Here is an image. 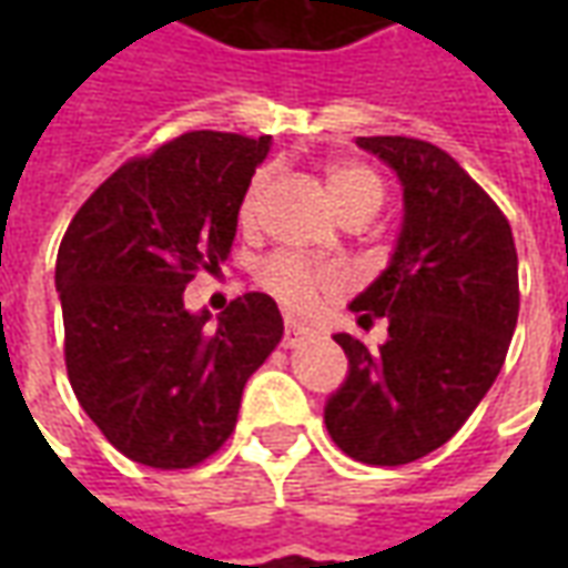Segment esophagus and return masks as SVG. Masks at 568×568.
<instances>
[{
  "label": "esophagus",
  "mask_w": 568,
  "mask_h": 568,
  "mask_svg": "<svg viewBox=\"0 0 568 568\" xmlns=\"http://www.w3.org/2000/svg\"><path fill=\"white\" fill-rule=\"evenodd\" d=\"M307 337H310L307 328H301V325H295V322H285V332H283L285 349H292V346H297L301 341H307Z\"/></svg>",
  "instance_id": "34e87169"
}]
</instances>
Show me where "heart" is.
<instances>
[{"label":"heart","mask_w":568,"mask_h":568,"mask_svg":"<svg viewBox=\"0 0 568 568\" xmlns=\"http://www.w3.org/2000/svg\"><path fill=\"white\" fill-rule=\"evenodd\" d=\"M267 187V173H258L248 182L246 194L240 200V222H255V210L258 200ZM325 187L332 197L334 210L341 212L344 219L353 215H374L383 203V182L381 175L374 173L371 166L356 161H337L325 170ZM261 285L271 292L288 313L307 316L320 307L322 295H332L341 288V276L325 267H316L310 261L297 258V255H273L264 261V267L258 273Z\"/></svg>","instance_id":"b5f03b06"}]
</instances>
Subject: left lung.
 I'll list each match as a JSON object with an SVG mask.
<instances>
[{
	"mask_svg": "<svg viewBox=\"0 0 568 568\" xmlns=\"http://www.w3.org/2000/svg\"><path fill=\"white\" fill-rule=\"evenodd\" d=\"M405 187L389 267L349 304L358 325L389 322L381 349L334 334L349 377L325 405L332 440L365 465H407L463 428L505 365L520 285L511 224L438 145L358 136Z\"/></svg>",
	"mask_w": 568,
	"mask_h": 568,
	"instance_id": "obj_1",
	"label": "left lung"
}]
</instances>
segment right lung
<instances>
[{
    "mask_svg": "<svg viewBox=\"0 0 568 568\" xmlns=\"http://www.w3.org/2000/svg\"><path fill=\"white\" fill-rule=\"evenodd\" d=\"M271 136L191 130L133 158L84 200L57 252L67 374L128 459L161 471L231 438L243 386L283 341L271 295L234 297L215 325L185 285L219 271Z\"/></svg>",
    "mask_w": 568,
    "mask_h": 568,
    "instance_id": "obj_1",
    "label": "right lung"
}]
</instances>
